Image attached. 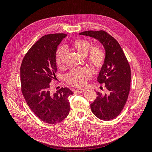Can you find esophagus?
<instances>
[{"label": "esophagus", "instance_id": "esophagus-1", "mask_svg": "<svg viewBox=\"0 0 152 152\" xmlns=\"http://www.w3.org/2000/svg\"><path fill=\"white\" fill-rule=\"evenodd\" d=\"M76 91L78 92V93H83L86 91V89H82V88H78L76 89Z\"/></svg>", "mask_w": 152, "mask_h": 152}]
</instances>
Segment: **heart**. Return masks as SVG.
Returning <instances> with one entry per match:
<instances>
[{
	"label": "heart",
	"mask_w": 152,
	"mask_h": 152,
	"mask_svg": "<svg viewBox=\"0 0 152 152\" xmlns=\"http://www.w3.org/2000/svg\"><path fill=\"white\" fill-rule=\"evenodd\" d=\"M71 49L83 57H86L87 61L94 68H100L103 65L105 59V53L99 45L91 48L89 40L77 39L71 45ZM66 56V50L61 48L56 52V61L58 67L63 66ZM90 76V72L87 70H75L66 75V80L69 84L75 86L84 85Z\"/></svg>",
	"instance_id": "heart-1"
}]
</instances>
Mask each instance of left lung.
I'll use <instances>...</instances> for the list:
<instances>
[{"mask_svg":"<svg viewBox=\"0 0 152 152\" xmlns=\"http://www.w3.org/2000/svg\"><path fill=\"white\" fill-rule=\"evenodd\" d=\"M79 35L96 39L104 49V61L97 80L104 84L107 93L96 92L98 96L91 108L101 120H112L120 114L127 102L131 86L130 66L120 44L106 31L89 30Z\"/></svg>","mask_w":152,"mask_h":152,"instance_id":"8db88e82","label":"left lung"}]
</instances>
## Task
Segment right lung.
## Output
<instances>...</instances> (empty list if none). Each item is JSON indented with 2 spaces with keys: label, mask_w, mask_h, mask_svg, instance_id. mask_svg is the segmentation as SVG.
Instances as JSON below:
<instances>
[{
  "label": "right lung",
  "mask_w": 152,
  "mask_h": 152,
  "mask_svg": "<svg viewBox=\"0 0 152 152\" xmlns=\"http://www.w3.org/2000/svg\"><path fill=\"white\" fill-rule=\"evenodd\" d=\"M66 37L43 36L25 54L20 68L21 91L27 104L40 120L50 124L61 122L70 112L68 98L73 92L62 87L52 93L49 84L57 72L58 46Z\"/></svg>",
  "instance_id": "add662e5"
}]
</instances>
